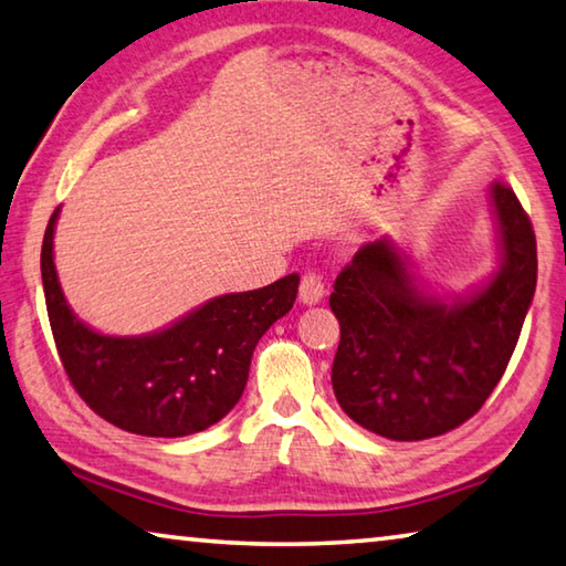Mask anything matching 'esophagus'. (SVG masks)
Instances as JSON below:
<instances>
[{
	"instance_id": "obj_1",
	"label": "esophagus",
	"mask_w": 566,
	"mask_h": 566,
	"mask_svg": "<svg viewBox=\"0 0 566 566\" xmlns=\"http://www.w3.org/2000/svg\"><path fill=\"white\" fill-rule=\"evenodd\" d=\"M324 296V280L319 272H304L300 282V300L304 304H317Z\"/></svg>"
}]
</instances>
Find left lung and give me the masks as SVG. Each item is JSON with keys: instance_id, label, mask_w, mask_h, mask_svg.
I'll use <instances>...</instances> for the list:
<instances>
[{"instance_id": "1", "label": "left lung", "mask_w": 566, "mask_h": 566, "mask_svg": "<svg viewBox=\"0 0 566 566\" xmlns=\"http://www.w3.org/2000/svg\"><path fill=\"white\" fill-rule=\"evenodd\" d=\"M490 197L502 266L474 296L444 304L419 292L387 237L364 244L334 282V397L369 432L395 442L447 434L500 385L536 290V239L510 185L494 181Z\"/></svg>"}]
</instances>
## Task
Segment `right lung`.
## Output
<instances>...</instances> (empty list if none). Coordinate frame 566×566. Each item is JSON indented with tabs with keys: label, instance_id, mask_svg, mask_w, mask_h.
Returning <instances> with one entry per match:
<instances>
[{
	"label": "right lung",
	"instance_id": "obj_1",
	"mask_svg": "<svg viewBox=\"0 0 566 566\" xmlns=\"http://www.w3.org/2000/svg\"><path fill=\"white\" fill-rule=\"evenodd\" d=\"M54 209L42 284L62 367L87 407L124 432L187 437L217 424L242 397L256 342L292 310L300 276L224 294L147 337H107L74 317L54 270Z\"/></svg>",
	"mask_w": 566,
	"mask_h": 566
}]
</instances>
